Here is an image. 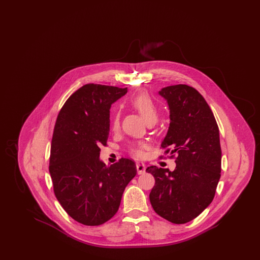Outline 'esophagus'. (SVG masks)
Listing matches in <instances>:
<instances>
[{
    "label": "esophagus",
    "mask_w": 260,
    "mask_h": 260,
    "mask_svg": "<svg viewBox=\"0 0 260 260\" xmlns=\"http://www.w3.org/2000/svg\"><path fill=\"white\" fill-rule=\"evenodd\" d=\"M136 170H137V173H138V174H143V173H145L146 167H145L144 164L137 162V164H136Z\"/></svg>",
    "instance_id": "obj_1"
}]
</instances>
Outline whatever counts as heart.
Segmentation results:
<instances>
[{"mask_svg": "<svg viewBox=\"0 0 260 260\" xmlns=\"http://www.w3.org/2000/svg\"><path fill=\"white\" fill-rule=\"evenodd\" d=\"M131 104L134 108L140 113L145 122L150 120H157V107L154 101L147 93H139L131 99ZM120 125V115L119 112L115 111L112 118V129L117 131ZM131 153L136 156H142V144L135 145L131 147Z\"/></svg>", "mask_w": 260, "mask_h": 260, "instance_id": "1", "label": "heart"}]
</instances>
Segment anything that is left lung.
<instances>
[{
  "instance_id": "8db88e82",
  "label": "left lung",
  "mask_w": 260,
  "mask_h": 260,
  "mask_svg": "<svg viewBox=\"0 0 260 260\" xmlns=\"http://www.w3.org/2000/svg\"><path fill=\"white\" fill-rule=\"evenodd\" d=\"M170 109V126L161 146L177 154L175 170L151 166L155 177L149 199L162 218L183 224L196 218L212 202L221 173L219 129L209 104L187 85L159 91ZM171 151H170L169 150Z\"/></svg>"
}]
</instances>
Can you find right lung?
<instances>
[{"mask_svg":"<svg viewBox=\"0 0 260 260\" xmlns=\"http://www.w3.org/2000/svg\"><path fill=\"white\" fill-rule=\"evenodd\" d=\"M127 88L87 84L66 100L54 125L50 173L55 197L76 221L98 226L119 210L124 188L136 176L135 161L106 166L99 146L110 132L111 105Z\"/></svg>","mask_w":260,"mask_h":260,"instance_id":"add662e5","label":"right lung"}]
</instances>
